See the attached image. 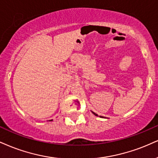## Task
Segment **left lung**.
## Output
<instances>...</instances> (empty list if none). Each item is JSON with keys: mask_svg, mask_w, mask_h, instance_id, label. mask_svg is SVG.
<instances>
[{"mask_svg": "<svg viewBox=\"0 0 158 158\" xmlns=\"http://www.w3.org/2000/svg\"><path fill=\"white\" fill-rule=\"evenodd\" d=\"M92 113H93V114H94L95 115V116H98V115H97V114H95V113H94V112H92ZM100 117H102V116H100Z\"/></svg>", "mask_w": 158, "mask_h": 158, "instance_id": "left-lung-1", "label": "left lung"}]
</instances>
